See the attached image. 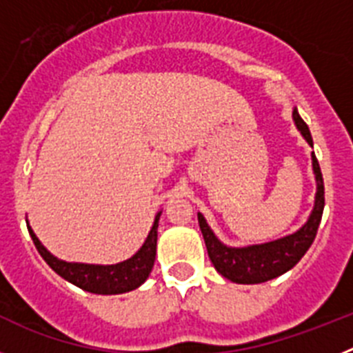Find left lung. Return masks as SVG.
Here are the masks:
<instances>
[{
    "label": "left lung",
    "mask_w": 353,
    "mask_h": 353,
    "mask_svg": "<svg viewBox=\"0 0 353 353\" xmlns=\"http://www.w3.org/2000/svg\"><path fill=\"white\" fill-rule=\"evenodd\" d=\"M293 121H295V125L301 130L305 141L313 146L310 129L305 125V121L299 117L297 109H293ZM311 161H313L314 179H316L314 207L307 223L292 235L272 240V242H265V244H254L248 245V248H230V245H224L214 235L203 215L198 214L199 230L203 233L208 258L221 276L233 283H239V285H258V283L270 281L274 277L288 272L301 261V258L311 248L314 236H316L318 226L322 221L323 205H325L322 171H320V164L314 157V152L311 154Z\"/></svg>",
    "instance_id": "8db88e82"
}]
</instances>
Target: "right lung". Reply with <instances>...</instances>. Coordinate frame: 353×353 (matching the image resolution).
<instances>
[{"label": "right lung", "instance_id": "1", "mask_svg": "<svg viewBox=\"0 0 353 353\" xmlns=\"http://www.w3.org/2000/svg\"><path fill=\"white\" fill-rule=\"evenodd\" d=\"M161 212L155 215L154 226L146 236L145 244L141 245L132 258L125 261H120L117 265H90V263H68V261L58 260L52 256L48 249L43 248L42 242L37 239L33 230L28 224L33 244L40 256L46 260V263L54 270L58 276L67 279L72 285L79 286L81 290L97 295H117V293H125L130 290H136L148 279L150 272L154 269L155 251H157V228Z\"/></svg>", "mask_w": 353, "mask_h": 353}]
</instances>
